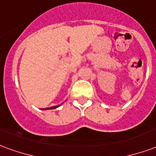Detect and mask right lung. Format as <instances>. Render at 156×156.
Here are the masks:
<instances>
[{
  "instance_id": "1",
  "label": "right lung",
  "mask_w": 156,
  "mask_h": 156,
  "mask_svg": "<svg viewBox=\"0 0 156 156\" xmlns=\"http://www.w3.org/2000/svg\"><path fill=\"white\" fill-rule=\"evenodd\" d=\"M59 106H60V105H57V106H53V107H51V108H44V109H42V110H52V109H56V108H58Z\"/></svg>"
}]
</instances>
